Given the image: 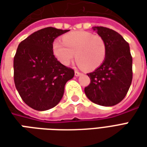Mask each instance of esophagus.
Wrapping results in <instances>:
<instances>
[{"label": "esophagus", "instance_id": "esophagus-1", "mask_svg": "<svg viewBox=\"0 0 147 147\" xmlns=\"http://www.w3.org/2000/svg\"><path fill=\"white\" fill-rule=\"evenodd\" d=\"M80 75H81V73H80L79 71H77V70L75 71V76H80Z\"/></svg>", "mask_w": 147, "mask_h": 147}]
</instances>
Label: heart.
<instances>
[{
    "mask_svg": "<svg viewBox=\"0 0 147 147\" xmlns=\"http://www.w3.org/2000/svg\"><path fill=\"white\" fill-rule=\"evenodd\" d=\"M63 41L57 40L53 44L56 57L63 64L68 65L75 57L80 67L94 70L104 62L107 47L99 35L86 31H74L64 35Z\"/></svg>",
    "mask_w": 147,
    "mask_h": 147,
    "instance_id": "obj_1",
    "label": "heart"
}]
</instances>
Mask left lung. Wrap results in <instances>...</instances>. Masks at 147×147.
I'll use <instances>...</instances> for the list:
<instances>
[{
    "mask_svg": "<svg viewBox=\"0 0 147 147\" xmlns=\"http://www.w3.org/2000/svg\"><path fill=\"white\" fill-rule=\"evenodd\" d=\"M105 40L107 47L104 62L87 74L90 83L85 87L86 97L102 106H113L126 96L132 81V57L129 44L117 31L104 27H93Z\"/></svg>",
    "mask_w": 147,
    "mask_h": 147,
    "instance_id": "left-lung-1",
    "label": "left lung"
}]
</instances>
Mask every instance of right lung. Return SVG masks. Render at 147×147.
<instances>
[{
    "instance_id": "1",
    "label": "right lung",
    "mask_w": 147,
    "mask_h": 147,
    "mask_svg": "<svg viewBox=\"0 0 147 147\" xmlns=\"http://www.w3.org/2000/svg\"><path fill=\"white\" fill-rule=\"evenodd\" d=\"M69 30L46 27L31 34L20 43L14 57V82L26 104L38 111L57 105L64 86L75 75L73 69L55 57L53 43Z\"/></svg>"
}]
</instances>
